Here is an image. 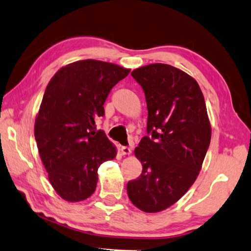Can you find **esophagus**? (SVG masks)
Listing matches in <instances>:
<instances>
[{"instance_id":"34e87169","label":"esophagus","mask_w":251,"mask_h":251,"mask_svg":"<svg viewBox=\"0 0 251 251\" xmlns=\"http://www.w3.org/2000/svg\"><path fill=\"white\" fill-rule=\"evenodd\" d=\"M121 152L123 154H129L131 152V148L127 147V146H122L121 147Z\"/></svg>"}]
</instances>
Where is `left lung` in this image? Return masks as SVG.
I'll return each instance as SVG.
<instances>
[{
    "label": "left lung",
    "mask_w": 251,
    "mask_h": 251,
    "mask_svg": "<svg viewBox=\"0 0 251 251\" xmlns=\"http://www.w3.org/2000/svg\"><path fill=\"white\" fill-rule=\"evenodd\" d=\"M131 75L146 97L148 135L135 149L143 171L127 183V193L141 211L160 212L194 183L211 143V125L202 91L185 72L152 63Z\"/></svg>",
    "instance_id": "8db88e82"
}]
</instances>
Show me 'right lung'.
<instances>
[{
    "mask_svg": "<svg viewBox=\"0 0 251 251\" xmlns=\"http://www.w3.org/2000/svg\"><path fill=\"white\" fill-rule=\"evenodd\" d=\"M128 69L110 62L81 60L61 68L47 85L35 122L38 151L52 188L69 202L93 194L101 163L116 156L95 121Z\"/></svg>",
    "mask_w": 251,
    "mask_h": 251,
    "instance_id": "right-lung-1",
    "label": "right lung"
}]
</instances>
